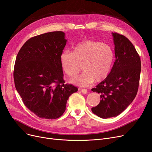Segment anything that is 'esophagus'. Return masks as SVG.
<instances>
[{
  "mask_svg": "<svg viewBox=\"0 0 152 152\" xmlns=\"http://www.w3.org/2000/svg\"><path fill=\"white\" fill-rule=\"evenodd\" d=\"M81 91L83 94H86L87 92H88L87 90H86V89H81Z\"/></svg>",
  "mask_w": 152,
  "mask_h": 152,
  "instance_id": "obj_1",
  "label": "esophagus"
}]
</instances>
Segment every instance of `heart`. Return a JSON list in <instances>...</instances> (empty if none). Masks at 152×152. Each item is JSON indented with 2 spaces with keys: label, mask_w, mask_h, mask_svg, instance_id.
<instances>
[{
  "label": "heart",
  "mask_w": 152,
  "mask_h": 152,
  "mask_svg": "<svg viewBox=\"0 0 152 152\" xmlns=\"http://www.w3.org/2000/svg\"><path fill=\"white\" fill-rule=\"evenodd\" d=\"M114 59V52L110 45L92 40L77 44L73 52L64 51L61 56L62 67L68 76L77 75L82 66L84 72L71 80L72 83L81 86L104 80L111 71Z\"/></svg>",
  "instance_id": "b5f03b06"
}]
</instances>
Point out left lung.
Instances as JSON below:
<instances>
[{"label":"left lung","instance_id":"8db88e82","mask_svg":"<svg viewBox=\"0 0 152 152\" xmlns=\"http://www.w3.org/2000/svg\"><path fill=\"white\" fill-rule=\"evenodd\" d=\"M115 61L105 79L91 90L100 95L93 113L101 118L116 117L133 101L138 92L141 60L134 45L125 36L112 33Z\"/></svg>","mask_w":152,"mask_h":152}]
</instances>
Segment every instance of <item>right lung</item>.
<instances>
[{
    "mask_svg": "<svg viewBox=\"0 0 152 152\" xmlns=\"http://www.w3.org/2000/svg\"><path fill=\"white\" fill-rule=\"evenodd\" d=\"M66 42L62 31L42 34L27 40L17 55L13 74L16 90L27 108L40 118L61 117L69 96L77 91L63 79L61 56Z\"/></svg>",
    "mask_w": 152,
    "mask_h": 152,
    "instance_id": "add662e5",
    "label": "right lung"
}]
</instances>
